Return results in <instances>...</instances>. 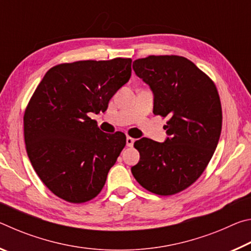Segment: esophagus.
I'll use <instances>...</instances> for the list:
<instances>
[{"label": "esophagus", "instance_id": "1", "mask_svg": "<svg viewBox=\"0 0 251 251\" xmlns=\"http://www.w3.org/2000/svg\"><path fill=\"white\" fill-rule=\"evenodd\" d=\"M134 142H135L134 138H131V137H129V136H127V137H126V145L127 146L131 147L134 145Z\"/></svg>", "mask_w": 251, "mask_h": 251}]
</instances>
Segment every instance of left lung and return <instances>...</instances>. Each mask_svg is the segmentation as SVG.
<instances>
[{
	"label": "left lung",
	"mask_w": 251,
	"mask_h": 251,
	"mask_svg": "<svg viewBox=\"0 0 251 251\" xmlns=\"http://www.w3.org/2000/svg\"><path fill=\"white\" fill-rule=\"evenodd\" d=\"M133 69L154 94L152 113L168 117V137L164 143L136 141L141 158L131 174L148 192L177 194L201 177L218 145L223 112L217 88L192 61L177 55L138 58Z\"/></svg>",
	"instance_id": "left-lung-1"
}]
</instances>
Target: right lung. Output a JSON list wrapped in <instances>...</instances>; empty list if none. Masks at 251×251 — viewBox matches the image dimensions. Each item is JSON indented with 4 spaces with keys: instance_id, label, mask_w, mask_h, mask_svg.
Segmentation results:
<instances>
[{
    "instance_id": "1",
    "label": "right lung",
    "mask_w": 251,
    "mask_h": 251,
    "mask_svg": "<svg viewBox=\"0 0 251 251\" xmlns=\"http://www.w3.org/2000/svg\"><path fill=\"white\" fill-rule=\"evenodd\" d=\"M130 75V58L78 61L52 67L36 87L24 114L25 145L34 171L57 197L80 203L103 189L126 136L103 133L88 115L105 112Z\"/></svg>"
}]
</instances>
